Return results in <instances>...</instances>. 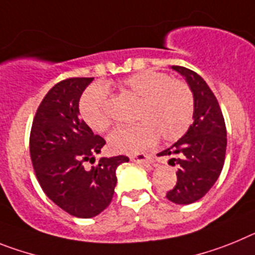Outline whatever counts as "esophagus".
I'll list each match as a JSON object with an SVG mask.
<instances>
[{
	"label": "esophagus",
	"mask_w": 255,
	"mask_h": 255,
	"mask_svg": "<svg viewBox=\"0 0 255 255\" xmlns=\"http://www.w3.org/2000/svg\"><path fill=\"white\" fill-rule=\"evenodd\" d=\"M129 159L132 161H134V163L142 164L143 167H146V168H150V165H151V159H150V156H147V155H145V154L130 155Z\"/></svg>",
	"instance_id": "obj_1"
}]
</instances>
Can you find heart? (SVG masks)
<instances>
[{
    "label": "heart",
    "instance_id": "obj_1",
    "mask_svg": "<svg viewBox=\"0 0 255 255\" xmlns=\"http://www.w3.org/2000/svg\"><path fill=\"white\" fill-rule=\"evenodd\" d=\"M122 94L137 100L132 126L117 128L109 136V146L117 152L134 154L152 145L158 136L176 141L186 133L194 117V95L190 86L169 74L145 70L115 83ZM108 95L101 86H90L79 100V114L86 125L103 133L112 125L106 109Z\"/></svg>",
    "mask_w": 255,
    "mask_h": 255
}]
</instances>
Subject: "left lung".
Wrapping results in <instances>:
<instances>
[{
  "label": "left lung",
  "mask_w": 255,
  "mask_h": 255,
  "mask_svg": "<svg viewBox=\"0 0 255 255\" xmlns=\"http://www.w3.org/2000/svg\"><path fill=\"white\" fill-rule=\"evenodd\" d=\"M172 69L183 75L194 95V122L189 130L159 154L170 155V165H177V183L167 192L176 204H191L201 199L218 180L225 164L227 132L225 118L216 96L198 73L185 66Z\"/></svg>",
  "instance_id": "1"
}]
</instances>
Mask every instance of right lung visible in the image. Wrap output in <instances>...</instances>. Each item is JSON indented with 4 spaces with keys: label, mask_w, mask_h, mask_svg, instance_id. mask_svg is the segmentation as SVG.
<instances>
[{
    "label": "right lung",
    "mask_w": 255,
    "mask_h": 255,
    "mask_svg": "<svg viewBox=\"0 0 255 255\" xmlns=\"http://www.w3.org/2000/svg\"><path fill=\"white\" fill-rule=\"evenodd\" d=\"M94 78L59 82L39 104L29 137L30 159L35 176L47 198L70 216L92 218L108 208L114 195L115 170L129 159L126 155L101 158L95 155L105 140L79 118V99Z\"/></svg>",
    "instance_id": "add662e5"
}]
</instances>
